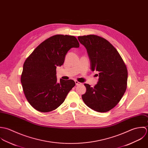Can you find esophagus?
I'll return each mask as SVG.
<instances>
[{"instance_id": "obj_1", "label": "esophagus", "mask_w": 148, "mask_h": 148, "mask_svg": "<svg viewBox=\"0 0 148 148\" xmlns=\"http://www.w3.org/2000/svg\"><path fill=\"white\" fill-rule=\"evenodd\" d=\"M75 84H76V85H81L82 84L81 83V82H78V81H75Z\"/></svg>"}]
</instances>
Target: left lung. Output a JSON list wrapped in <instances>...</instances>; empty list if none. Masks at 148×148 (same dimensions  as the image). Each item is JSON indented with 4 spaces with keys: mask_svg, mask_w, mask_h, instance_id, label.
Returning <instances> with one entry per match:
<instances>
[{
    "mask_svg": "<svg viewBox=\"0 0 148 148\" xmlns=\"http://www.w3.org/2000/svg\"><path fill=\"white\" fill-rule=\"evenodd\" d=\"M78 39L87 50L91 71L99 72L94 87L85 84L86 92L82 95V99L91 109L107 112L118 104L127 88L126 64L116 49L105 38L88 35Z\"/></svg>",
    "mask_w": 148,
    "mask_h": 148,
    "instance_id": "left-lung-1",
    "label": "left lung"
}]
</instances>
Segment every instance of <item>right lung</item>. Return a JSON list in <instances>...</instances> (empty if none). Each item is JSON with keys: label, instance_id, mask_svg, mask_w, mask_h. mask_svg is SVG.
Instances as JSON below:
<instances>
[{"label": "right lung", "instance_id": "right-lung-1", "mask_svg": "<svg viewBox=\"0 0 148 148\" xmlns=\"http://www.w3.org/2000/svg\"><path fill=\"white\" fill-rule=\"evenodd\" d=\"M79 47L75 36L58 34L42 42L26 59L21 81L25 97L35 109L49 112L64 102L75 83L62 79L57 82V66L63 64L71 48Z\"/></svg>", "mask_w": 148, "mask_h": 148}]
</instances>
